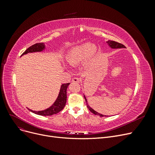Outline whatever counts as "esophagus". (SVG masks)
Returning <instances> with one entry per match:
<instances>
[{
	"label": "esophagus",
	"instance_id": "34e87169",
	"mask_svg": "<svg viewBox=\"0 0 155 155\" xmlns=\"http://www.w3.org/2000/svg\"><path fill=\"white\" fill-rule=\"evenodd\" d=\"M72 81L74 83H80L81 82V79L79 78H74L72 79Z\"/></svg>",
	"mask_w": 155,
	"mask_h": 155
}]
</instances>
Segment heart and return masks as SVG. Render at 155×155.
I'll use <instances>...</instances> for the list:
<instances>
[{
  "label": "heart",
  "instance_id": "b5f03b06",
  "mask_svg": "<svg viewBox=\"0 0 155 155\" xmlns=\"http://www.w3.org/2000/svg\"><path fill=\"white\" fill-rule=\"evenodd\" d=\"M96 47L88 43L76 46L70 50L66 55V60L70 65H76L87 58L91 59L96 53Z\"/></svg>",
  "mask_w": 155,
  "mask_h": 155
}]
</instances>
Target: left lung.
Here are the masks:
<instances>
[{
    "instance_id": "1",
    "label": "left lung",
    "mask_w": 155,
    "mask_h": 155,
    "mask_svg": "<svg viewBox=\"0 0 155 155\" xmlns=\"http://www.w3.org/2000/svg\"><path fill=\"white\" fill-rule=\"evenodd\" d=\"M107 43H108V45H109L110 47L112 48H125V46H124V45L121 44V43H118V42H116V41H107ZM84 97H85V101L87 102V107H88V109H89V110H90L91 112H92L93 114H96V115H97V116H101V117H103V116H105V115H103V114H100V113H98V112H97L96 111H95L93 109H92V108L90 107V106H89L88 104H87V99H86V97H85V96H84Z\"/></svg>"
}]
</instances>
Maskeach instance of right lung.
<instances>
[{"mask_svg":"<svg viewBox=\"0 0 155 155\" xmlns=\"http://www.w3.org/2000/svg\"><path fill=\"white\" fill-rule=\"evenodd\" d=\"M45 48V45L43 43H36L34 45L31 46L30 47L27 48L26 51L23 53L22 55L26 54L28 53H32V52H36V51H41ZM70 85V83H64L61 86L60 92L59 93L58 97L57 100L54 103V104L50 107L48 109H46L44 110H40V111H34L29 109L31 112H34V113L41 115V116H51L53 114H55L58 113L59 112L62 110L63 108L65 106L67 102V89L68 86Z\"/></svg>","mask_w":155,"mask_h":155,"instance_id":"obj_1","label":"right lung"}]
</instances>
